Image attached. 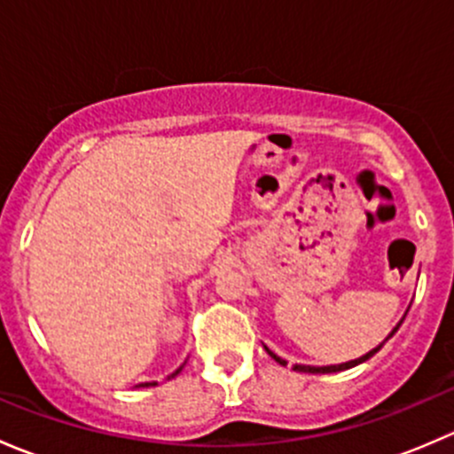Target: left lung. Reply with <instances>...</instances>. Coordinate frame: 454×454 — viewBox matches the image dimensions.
<instances>
[{
  "instance_id": "8db88e82",
  "label": "left lung",
  "mask_w": 454,
  "mask_h": 454,
  "mask_svg": "<svg viewBox=\"0 0 454 454\" xmlns=\"http://www.w3.org/2000/svg\"><path fill=\"white\" fill-rule=\"evenodd\" d=\"M400 325H402V323H400ZM400 325H397V327L393 329L391 333H388V338H391L393 333H395L397 329H400ZM388 338H387V340H388ZM380 347H382V345H380ZM380 347H375L373 351H369V354H364L363 358H358V360H351V363H342V364H329V367H308V364H294V371H301V373H336V371H345V369H351V367H356V364H360V363H364V360H369L371 356H373V354H378V351H380ZM265 351H268V354H270V358H274V360H277L278 364H283V367H286V364H287L286 360H283V358H278L277 354H272V351H270L268 347H265Z\"/></svg>"
}]
</instances>
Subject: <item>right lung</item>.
I'll return each mask as SVG.
<instances>
[{"label":"right lung","instance_id":"add662e5","mask_svg":"<svg viewBox=\"0 0 454 454\" xmlns=\"http://www.w3.org/2000/svg\"><path fill=\"white\" fill-rule=\"evenodd\" d=\"M180 371H182V367H180V369H177V371H176V373H173V375H177V373H180ZM153 384H155V382H151V384H149V382H146V384H140V387H153Z\"/></svg>","mask_w":454,"mask_h":454}]
</instances>
